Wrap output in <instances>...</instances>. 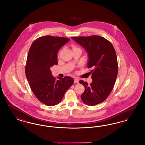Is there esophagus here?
I'll list each match as a JSON object with an SVG mask.
<instances>
[{
    "mask_svg": "<svg viewBox=\"0 0 145 145\" xmlns=\"http://www.w3.org/2000/svg\"><path fill=\"white\" fill-rule=\"evenodd\" d=\"M74 83H79V79L77 78H74Z\"/></svg>",
    "mask_w": 145,
    "mask_h": 145,
    "instance_id": "esophagus-1",
    "label": "esophagus"
}]
</instances>
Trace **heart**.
<instances>
[{
	"label": "heart",
	"instance_id": "obj_1",
	"mask_svg": "<svg viewBox=\"0 0 145 145\" xmlns=\"http://www.w3.org/2000/svg\"><path fill=\"white\" fill-rule=\"evenodd\" d=\"M76 48H76V46H73V49H76Z\"/></svg>",
	"mask_w": 145,
	"mask_h": 145
}]
</instances>
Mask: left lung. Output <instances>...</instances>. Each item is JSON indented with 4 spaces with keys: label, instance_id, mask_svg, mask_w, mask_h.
Segmentation results:
<instances>
[{
    "label": "left lung",
    "instance_id": "8db88e82",
    "mask_svg": "<svg viewBox=\"0 0 145 145\" xmlns=\"http://www.w3.org/2000/svg\"><path fill=\"white\" fill-rule=\"evenodd\" d=\"M88 54V67L92 68V82L80 80L85 87L81 99L86 105L93 106L101 103L112 90L118 73L116 54L112 44L103 37L93 35L88 37H72Z\"/></svg>",
    "mask_w": 145,
    "mask_h": 145
}]
</instances>
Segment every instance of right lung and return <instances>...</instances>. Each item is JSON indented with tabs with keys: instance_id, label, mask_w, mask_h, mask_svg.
<instances>
[{
	"instance_id": "right-lung-1",
	"label": "right lung",
	"mask_w": 145,
	"mask_h": 145,
	"mask_svg": "<svg viewBox=\"0 0 145 145\" xmlns=\"http://www.w3.org/2000/svg\"><path fill=\"white\" fill-rule=\"evenodd\" d=\"M66 37L45 36L35 40L28 53L25 75L36 97L47 106H54L62 100L65 93L73 85L74 80L66 76L56 80L50 67L57 65L59 50L69 41Z\"/></svg>"
}]
</instances>
